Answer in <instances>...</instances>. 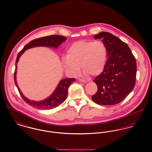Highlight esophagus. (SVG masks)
<instances>
[{
    "label": "esophagus",
    "instance_id": "obj_1",
    "mask_svg": "<svg viewBox=\"0 0 152 152\" xmlns=\"http://www.w3.org/2000/svg\"><path fill=\"white\" fill-rule=\"evenodd\" d=\"M80 82H88V81L85 80H83V79H80Z\"/></svg>",
    "mask_w": 152,
    "mask_h": 152
}]
</instances>
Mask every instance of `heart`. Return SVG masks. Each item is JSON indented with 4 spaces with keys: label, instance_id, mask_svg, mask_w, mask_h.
Listing matches in <instances>:
<instances>
[{
    "label": "heart",
    "instance_id": "heart-1",
    "mask_svg": "<svg viewBox=\"0 0 152 152\" xmlns=\"http://www.w3.org/2000/svg\"><path fill=\"white\" fill-rule=\"evenodd\" d=\"M107 59V48L103 42L80 40L68 48L63 64L72 75L78 73L80 66L85 75L96 76L104 71Z\"/></svg>",
    "mask_w": 152,
    "mask_h": 152
}]
</instances>
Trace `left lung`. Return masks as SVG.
<instances>
[{"label": "left lung", "mask_w": 152, "mask_h": 152, "mask_svg": "<svg viewBox=\"0 0 152 152\" xmlns=\"http://www.w3.org/2000/svg\"><path fill=\"white\" fill-rule=\"evenodd\" d=\"M94 38L102 39L107 48V59L104 71L93 80L98 90L91 99L101 105L118 104L135 86L136 58L128 45L112 34L100 32Z\"/></svg>", "instance_id": "left-lung-1"}]
</instances>
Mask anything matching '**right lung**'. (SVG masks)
I'll list each match as a JSON object with an SVG mask.
<instances>
[{
	"instance_id": "add662e5",
	"label": "right lung",
	"mask_w": 152,
	"mask_h": 152,
	"mask_svg": "<svg viewBox=\"0 0 152 152\" xmlns=\"http://www.w3.org/2000/svg\"><path fill=\"white\" fill-rule=\"evenodd\" d=\"M66 39L67 38L64 36L58 35H50V36L37 38L30 42L18 53L16 58L15 70L14 72L15 83L18 89L20 95L22 96L23 99L27 104L31 106L32 107H36L37 109H42V110H50L59 106L66 100L67 96V93H68V88L72 82L75 81V78H66L64 80H61L59 82L58 86L56 87V89L53 92V93L48 98H46L43 101H39V102L31 101L23 96L18 88L16 83V69H17L16 64L18 62V60L20 56H21V55L24 53L25 50L28 48H32L34 47L46 46V47H51V48L53 47L55 48H58V47L59 45H61L64 42L66 41Z\"/></svg>"
}]
</instances>
